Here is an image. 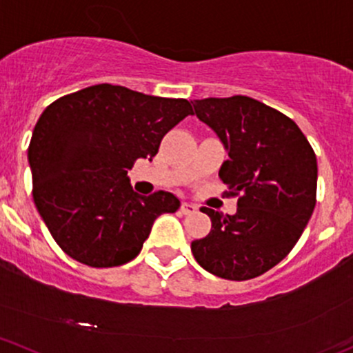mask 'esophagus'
Masks as SVG:
<instances>
[{"label":"esophagus","mask_w":353,"mask_h":353,"mask_svg":"<svg viewBox=\"0 0 353 353\" xmlns=\"http://www.w3.org/2000/svg\"><path fill=\"white\" fill-rule=\"evenodd\" d=\"M196 210H198V208L192 205V203H183V206H181L183 214H192V213H196Z\"/></svg>","instance_id":"esophagus-1"}]
</instances>
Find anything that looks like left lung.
Here are the masks:
<instances>
[{
	"label": "left lung",
	"instance_id": "1",
	"mask_svg": "<svg viewBox=\"0 0 353 353\" xmlns=\"http://www.w3.org/2000/svg\"><path fill=\"white\" fill-rule=\"evenodd\" d=\"M196 117L228 152L220 179L239 196L235 214L201 208L211 232L191 243L203 269L247 281L292 250L316 205V155L298 125L248 96L194 99Z\"/></svg>",
	"mask_w": 353,
	"mask_h": 353
}]
</instances>
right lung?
<instances>
[{
	"mask_svg": "<svg viewBox=\"0 0 353 353\" xmlns=\"http://www.w3.org/2000/svg\"><path fill=\"white\" fill-rule=\"evenodd\" d=\"M188 114V99L113 84L62 96L40 114L28 147L33 201L69 257L89 267L127 264L155 218L179 210L172 192L137 194L127 170L137 159L152 161Z\"/></svg>",
	"mask_w": 353,
	"mask_h": 353,
	"instance_id": "1",
	"label": "right lung"
}]
</instances>
